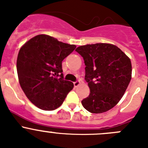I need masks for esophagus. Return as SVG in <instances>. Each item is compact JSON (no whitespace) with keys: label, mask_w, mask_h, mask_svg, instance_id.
Listing matches in <instances>:
<instances>
[{"label":"esophagus","mask_w":148,"mask_h":148,"mask_svg":"<svg viewBox=\"0 0 148 148\" xmlns=\"http://www.w3.org/2000/svg\"><path fill=\"white\" fill-rule=\"evenodd\" d=\"M73 84H74V86H75V87H77L78 86L80 85V81L77 80L76 82H75Z\"/></svg>","instance_id":"1"}]
</instances>
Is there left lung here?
Listing matches in <instances>:
<instances>
[{"label": "left lung", "mask_w": 148, "mask_h": 148, "mask_svg": "<svg viewBox=\"0 0 148 148\" xmlns=\"http://www.w3.org/2000/svg\"><path fill=\"white\" fill-rule=\"evenodd\" d=\"M85 64V80L90 92L82 101L92 113L107 112L118 104L131 80L130 59L118 47L99 43L75 49Z\"/></svg>", "instance_id": "obj_1"}]
</instances>
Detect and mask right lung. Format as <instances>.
Returning <instances> with one entry per match:
<instances>
[{
  "instance_id": "obj_1",
  "label": "right lung",
  "mask_w": 148,
  "mask_h": 148,
  "mask_svg": "<svg viewBox=\"0 0 148 148\" xmlns=\"http://www.w3.org/2000/svg\"><path fill=\"white\" fill-rule=\"evenodd\" d=\"M76 46L47 35H36L23 44L17 58L19 83L29 100L44 110L57 109L73 83L64 80L62 61Z\"/></svg>"
}]
</instances>
